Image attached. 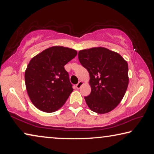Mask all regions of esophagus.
<instances>
[{
    "instance_id": "esophagus-1",
    "label": "esophagus",
    "mask_w": 154,
    "mask_h": 154,
    "mask_svg": "<svg viewBox=\"0 0 154 154\" xmlns=\"http://www.w3.org/2000/svg\"><path fill=\"white\" fill-rule=\"evenodd\" d=\"M83 84V83L82 82H79V83L76 85V88L77 89H79V88L82 87V85Z\"/></svg>"
}]
</instances>
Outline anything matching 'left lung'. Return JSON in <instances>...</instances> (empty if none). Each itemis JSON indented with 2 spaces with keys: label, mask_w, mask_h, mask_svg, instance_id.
<instances>
[{
  "label": "left lung",
  "mask_w": 154,
  "mask_h": 154,
  "mask_svg": "<svg viewBox=\"0 0 154 154\" xmlns=\"http://www.w3.org/2000/svg\"><path fill=\"white\" fill-rule=\"evenodd\" d=\"M78 58L90 74L91 93L85 100L94 112H110L123 98L128 85L127 62L116 52L105 48L83 49Z\"/></svg>",
  "instance_id": "1"
}]
</instances>
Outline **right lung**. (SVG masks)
<instances>
[{
  "label": "right lung",
  "instance_id": "obj_1",
  "mask_svg": "<svg viewBox=\"0 0 154 154\" xmlns=\"http://www.w3.org/2000/svg\"><path fill=\"white\" fill-rule=\"evenodd\" d=\"M77 54L75 49L54 46L31 59L25 71V83L36 108L52 113L64 105L73 90L64 65Z\"/></svg>",
  "mask_w": 154,
  "mask_h": 154
}]
</instances>
